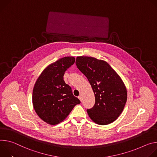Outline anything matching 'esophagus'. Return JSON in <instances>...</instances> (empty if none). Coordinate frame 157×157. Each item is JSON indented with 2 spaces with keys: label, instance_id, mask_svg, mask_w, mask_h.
Returning a JSON list of instances; mask_svg holds the SVG:
<instances>
[{
  "label": "esophagus",
  "instance_id": "obj_1",
  "mask_svg": "<svg viewBox=\"0 0 157 157\" xmlns=\"http://www.w3.org/2000/svg\"><path fill=\"white\" fill-rule=\"evenodd\" d=\"M78 98H79V100H80L81 101H82V100H83V99H82V96L81 95L78 96Z\"/></svg>",
  "mask_w": 157,
  "mask_h": 157
}]
</instances>
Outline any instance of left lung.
Here are the masks:
<instances>
[{
    "mask_svg": "<svg viewBox=\"0 0 157 157\" xmlns=\"http://www.w3.org/2000/svg\"><path fill=\"white\" fill-rule=\"evenodd\" d=\"M75 63L87 78L95 94V105L86 110L89 116L98 125L112 123L122 112L127 99L122 80L104 60L81 56L77 57Z\"/></svg>",
    "mask_w": 157,
    "mask_h": 157,
    "instance_id": "left-lung-1",
    "label": "left lung"
}]
</instances>
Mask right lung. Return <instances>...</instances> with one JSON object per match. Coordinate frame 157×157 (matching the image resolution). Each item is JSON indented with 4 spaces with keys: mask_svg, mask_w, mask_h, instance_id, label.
Segmentation results:
<instances>
[{
    "mask_svg": "<svg viewBox=\"0 0 157 157\" xmlns=\"http://www.w3.org/2000/svg\"><path fill=\"white\" fill-rule=\"evenodd\" d=\"M75 59L65 57L47 67L37 78L32 93L35 111L45 122L54 125L63 121L80 101L63 80Z\"/></svg>",
    "mask_w": 157,
    "mask_h": 157,
    "instance_id": "right-lung-1",
    "label": "right lung"
}]
</instances>
